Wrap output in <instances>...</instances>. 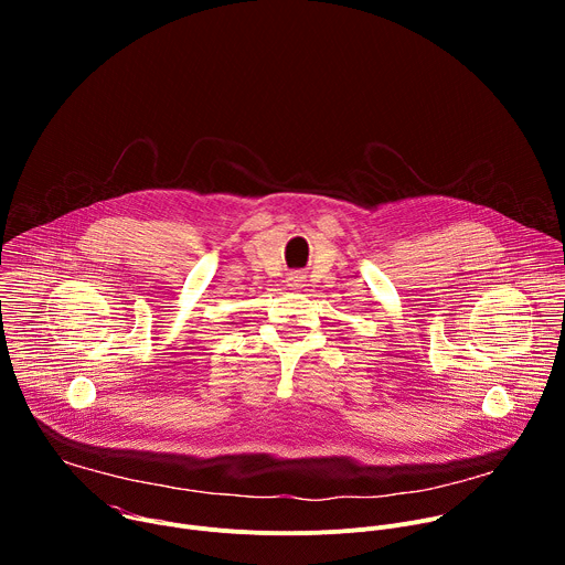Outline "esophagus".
Masks as SVG:
<instances>
[{
  "mask_svg": "<svg viewBox=\"0 0 565 565\" xmlns=\"http://www.w3.org/2000/svg\"><path fill=\"white\" fill-rule=\"evenodd\" d=\"M301 279H303V277H301L299 273H295V275H290V279H288V286H290V288H297V286L301 284Z\"/></svg>",
  "mask_w": 565,
  "mask_h": 565,
  "instance_id": "1",
  "label": "esophagus"
}]
</instances>
